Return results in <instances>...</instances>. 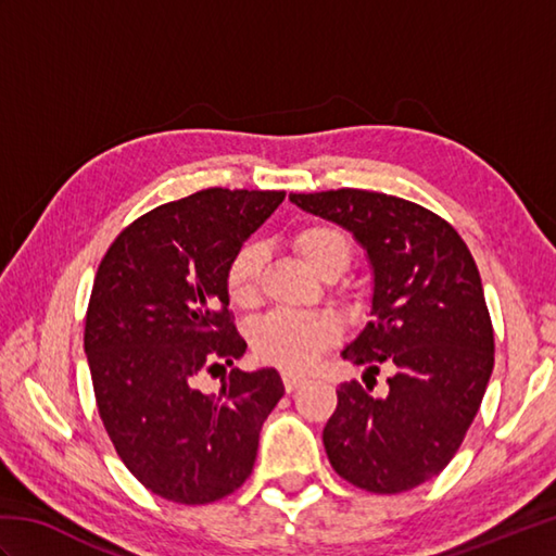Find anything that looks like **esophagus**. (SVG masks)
I'll return each instance as SVG.
<instances>
[{
  "instance_id": "obj_1",
  "label": "esophagus",
  "mask_w": 556,
  "mask_h": 556,
  "mask_svg": "<svg viewBox=\"0 0 556 556\" xmlns=\"http://www.w3.org/2000/svg\"><path fill=\"white\" fill-rule=\"evenodd\" d=\"M281 380H285L287 392H293V389H299L305 382V377L296 375V372H285V375H281Z\"/></svg>"
}]
</instances>
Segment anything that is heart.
I'll use <instances>...</instances> for the list:
<instances>
[{
  "label": "heart",
  "instance_id": "obj_1",
  "mask_svg": "<svg viewBox=\"0 0 556 556\" xmlns=\"http://www.w3.org/2000/svg\"><path fill=\"white\" fill-rule=\"evenodd\" d=\"M293 248L315 275L332 277L349 267L351 243L332 224H308L293 236ZM263 248L245 243L227 265V291L239 308H251L260 293ZM337 341V325L325 315L269 313L255 325L253 346L260 358L287 370H308Z\"/></svg>",
  "mask_w": 556,
  "mask_h": 556
}]
</instances>
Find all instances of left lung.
Wrapping results in <instances>:
<instances>
[{
    "instance_id": "obj_1",
    "label": "left lung",
    "mask_w": 556,
    "mask_h": 556,
    "mask_svg": "<svg viewBox=\"0 0 556 556\" xmlns=\"http://www.w3.org/2000/svg\"><path fill=\"white\" fill-rule=\"evenodd\" d=\"M303 212L346 229L372 269L370 323L341 356L387 368L384 394L365 380L337 389L323 442L351 485L396 494L446 468L473 422L494 368V334L468 245L434 212L404 198L341 188L289 193Z\"/></svg>"
}]
</instances>
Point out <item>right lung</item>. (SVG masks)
Listing matches in <instances>:
<instances>
[{
  "label": "right lung",
  "mask_w": 556,
  "mask_h": 556,
  "mask_svg": "<svg viewBox=\"0 0 556 556\" xmlns=\"http://www.w3.org/2000/svg\"><path fill=\"white\" fill-rule=\"evenodd\" d=\"M285 191L207 188L150 210L98 267L86 356L98 410L126 468L179 504H207L251 476L260 428L285 396L275 368H233L215 394L203 372L245 353L227 265Z\"/></svg>",
  "instance_id": "add662e5"
}]
</instances>
